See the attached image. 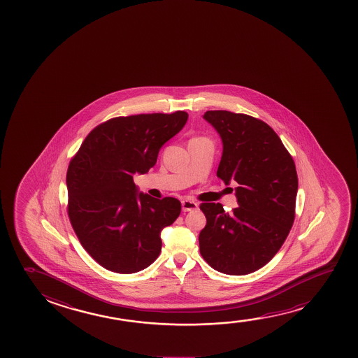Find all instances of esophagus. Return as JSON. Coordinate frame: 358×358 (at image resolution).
I'll use <instances>...</instances> for the list:
<instances>
[{"mask_svg":"<svg viewBox=\"0 0 358 358\" xmlns=\"http://www.w3.org/2000/svg\"><path fill=\"white\" fill-rule=\"evenodd\" d=\"M196 209H198V204H196V201H189V199L182 201V210L192 211L196 210Z\"/></svg>","mask_w":358,"mask_h":358,"instance_id":"esophagus-1","label":"esophagus"}]
</instances>
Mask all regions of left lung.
Instances as JSON below:
<instances>
[{
  "mask_svg": "<svg viewBox=\"0 0 358 358\" xmlns=\"http://www.w3.org/2000/svg\"><path fill=\"white\" fill-rule=\"evenodd\" d=\"M219 133L222 157L217 177L235 188L238 206L203 203L206 225L199 250L213 269L245 275L273 259L294 225L299 188L294 159L274 129L258 118L224 110L203 115Z\"/></svg>",
  "mask_w": 358,
  "mask_h": 358,
  "instance_id": "8db88e82",
  "label": "left lung"
}]
</instances>
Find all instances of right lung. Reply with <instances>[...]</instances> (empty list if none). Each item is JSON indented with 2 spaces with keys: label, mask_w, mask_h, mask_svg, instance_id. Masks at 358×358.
Segmentation results:
<instances>
[{
  "label": "right lung",
  "mask_w": 358,
  "mask_h": 358,
  "mask_svg": "<svg viewBox=\"0 0 358 358\" xmlns=\"http://www.w3.org/2000/svg\"><path fill=\"white\" fill-rule=\"evenodd\" d=\"M187 120L185 111L111 118L89 133L69 162V220L84 250L105 269L132 274L160 255V234L178 217L181 203L139 193L133 175L157 164L162 145Z\"/></svg>",
  "instance_id": "1"
}]
</instances>
